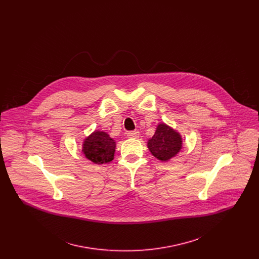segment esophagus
<instances>
[{"label":"esophagus","mask_w":259,"mask_h":259,"mask_svg":"<svg viewBox=\"0 0 259 259\" xmlns=\"http://www.w3.org/2000/svg\"><path fill=\"white\" fill-rule=\"evenodd\" d=\"M127 137L130 139H138L140 137V132L139 131H130L127 133Z\"/></svg>","instance_id":"esophagus-1"}]
</instances>
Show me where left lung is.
Returning <instances> with one entry per match:
<instances>
[{"label":"left lung","mask_w":259,"mask_h":259,"mask_svg":"<svg viewBox=\"0 0 259 259\" xmlns=\"http://www.w3.org/2000/svg\"><path fill=\"white\" fill-rule=\"evenodd\" d=\"M183 137L172 127L164 122L157 124L154 135L148 140L150 153L162 162L172 159L183 148Z\"/></svg>","instance_id":"8db88e82"}]
</instances>
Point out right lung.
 <instances>
[{"label":"right lung","instance_id":"obj_1","mask_svg":"<svg viewBox=\"0 0 259 259\" xmlns=\"http://www.w3.org/2000/svg\"><path fill=\"white\" fill-rule=\"evenodd\" d=\"M81 148L85 158L101 165L113 160L116 143L107 132L95 130L84 138Z\"/></svg>","mask_w":259,"mask_h":259}]
</instances>
